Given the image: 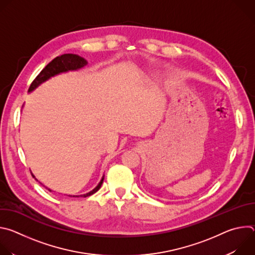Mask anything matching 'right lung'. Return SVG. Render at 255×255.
<instances>
[{
    "mask_svg": "<svg viewBox=\"0 0 255 255\" xmlns=\"http://www.w3.org/2000/svg\"><path fill=\"white\" fill-rule=\"evenodd\" d=\"M88 62L85 58L77 55V54H71V53H67V54H62L60 56L55 57L53 60H51L41 71L40 74L35 78V80L32 82V84L29 87L28 92H32L33 90H35L38 86H40L42 83L46 82L47 80H49L51 77H54L56 75L61 74V72H66L68 70H77L80 69L82 67H84L85 65H87ZM33 175V174H32ZM33 177H35L33 175ZM104 180V176L102 177L101 181L99 183V185L90 193H87L85 195H81V196H76V197H89L93 194H95L96 192H98L103 184ZM50 191V190H49ZM51 192V191H50ZM75 197V196H74Z\"/></svg>",
    "mask_w": 255,
    "mask_h": 255,
    "instance_id": "1",
    "label": "right lung"
}]
</instances>
